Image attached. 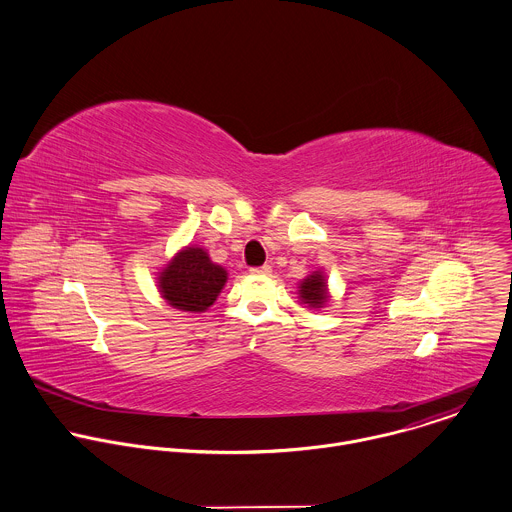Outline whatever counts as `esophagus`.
<instances>
[{"instance_id": "obj_1", "label": "esophagus", "mask_w": 512, "mask_h": 512, "mask_svg": "<svg viewBox=\"0 0 512 512\" xmlns=\"http://www.w3.org/2000/svg\"><path fill=\"white\" fill-rule=\"evenodd\" d=\"M253 275H271V267L269 265H261V267H251Z\"/></svg>"}]
</instances>
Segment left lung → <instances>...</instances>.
<instances>
[{
    "mask_svg": "<svg viewBox=\"0 0 512 512\" xmlns=\"http://www.w3.org/2000/svg\"><path fill=\"white\" fill-rule=\"evenodd\" d=\"M299 299L309 305V307H323L329 301V293H327V281L323 277L321 271H313L307 279L301 281L299 285Z\"/></svg>",
    "mask_w": 512,
    "mask_h": 512,
    "instance_id": "left-lung-1",
    "label": "left lung"
}]
</instances>
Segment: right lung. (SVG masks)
Masks as SVG:
<instances>
[{"label": "right lung", "instance_id": "add662e5", "mask_svg": "<svg viewBox=\"0 0 512 512\" xmlns=\"http://www.w3.org/2000/svg\"><path fill=\"white\" fill-rule=\"evenodd\" d=\"M227 271L215 265L201 247L181 249L159 273L161 297L179 311H207L225 287Z\"/></svg>", "mask_w": 512, "mask_h": 512}]
</instances>
